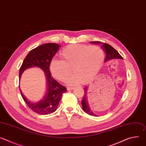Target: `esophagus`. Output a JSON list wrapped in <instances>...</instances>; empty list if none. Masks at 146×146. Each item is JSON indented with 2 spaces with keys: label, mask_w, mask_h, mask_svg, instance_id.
I'll return each mask as SVG.
<instances>
[{
  "label": "esophagus",
  "mask_w": 146,
  "mask_h": 146,
  "mask_svg": "<svg viewBox=\"0 0 146 146\" xmlns=\"http://www.w3.org/2000/svg\"><path fill=\"white\" fill-rule=\"evenodd\" d=\"M74 88V87H67V90H72Z\"/></svg>",
  "instance_id": "esophagus-1"
}]
</instances>
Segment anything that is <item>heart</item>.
I'll return each instance as SVG.
<instances>
[{
	"label": "heart",
	"mask_w": 146,
	"mask_h": 146,
	"mask_svg": "<svg viewBox=\"0 0 146 146\" xmlns=\"http://www.w3.org/2000/svg\"><path fill=\"white\" fill-rule=\"evenodd\" d=\"M59 54L62 60L52 59L50 64V72L55 78L64 81L71 74L72 68L75 74L67 81L70 84L92 80L105 61V52L97 46L70 44Z\"/></svg>",
	"instance_id": "heart-1"
}]
</instances>
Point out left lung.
<instances>
[{
    "label": "left lung",
    "mask_w": 146,
    "mask_h": 146,
    "mask_svg": "<svg viewBox=\"0 0 146 146\" xmlns=\"http://www.w3.org/2000/svg\"><path fill=\"white\" fill-rule=\"evenodd\" d=\"M92 43H100L99 41H92ZM102 48H103L104 51L106 52V57L105 58V62H106L110 59H123V58L122 56L118 52L117 50H115L113 47H111L110 45L107 44V43H103V46ZM87 87L84 88V96L83 97V99L82 100V110H84L86 113L94 116H96V114H95L94 111L91 109V105L90 103L88 102V96L87 95Z\"/></svg>",
    "instance_id": "8db88e82"
}]
</instances>
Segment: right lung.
<instances>
[{
	"label": "right lung",
	"mask_w": 146,
	"mask_h": 146,
	"mask_svg": "<svg viewBox=\"0 0 146 146\" xmlns=\"http://www.w3.org/2000/svg\"><path fill=\"white\" fill-rule=\"evenodd\" d=\"M60 45L56 43H46L32 50L24 59L20 68L19 78L23 72L31 67L36 66L42 69L47 78L46 93L43 99L37 102L28 101L19 91L27 106L34 112L41 115H46L54 112L65 92L66 88L60 84L51 76L50 64L54 55L58 51Z\"/></svg>",
	"instance_id": "1"
}]
</instances>
